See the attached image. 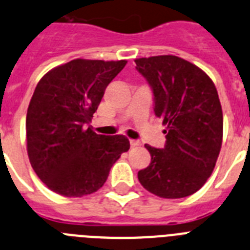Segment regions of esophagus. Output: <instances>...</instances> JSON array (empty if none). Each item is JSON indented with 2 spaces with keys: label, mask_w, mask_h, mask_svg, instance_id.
I'll return each instance as SVG.
<instances>
[{
  "label": "esophagus",
  "mask_w": 250,
  "mask_h": 250,
  "mask_svg": "<svg viewBox=\"0 0 250 250\" xmlns=\"http://www.w3.org/2000/svg\"><path fill=\"white\" fill-rule=\"evenodd\" d=\"M129 143H130V146H132V147H137V146H141V142L136 141V139H130Z\"/></svg>",
  "instance_id": "34e87169"
}]
</instances>
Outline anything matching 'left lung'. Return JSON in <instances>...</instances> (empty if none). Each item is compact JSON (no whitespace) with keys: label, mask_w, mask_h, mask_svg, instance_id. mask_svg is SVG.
<instances>
[{"label":"left lung","mask_w":250,"mask_h":250,"mask_svg":"<svg viewBox=\"0 0 250 250\" xmlns=\"http://www.w3.org/2000/svg\"><path fill=\"white\" fill-rule=\"evenodd\" d=\"M149 84L154 114L167 125L164 148L146 145L150 163L138 172L148 192L184 198L201 189L215 167L223 138V113L212 80L177 56L134 61Z\"/></svg>","instance_id":"left-lung-1"}]
</instances>
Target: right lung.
Masks as SVG:
<instances>
[{
	"label": "right lung",
	"instance_id": "obj_1",
	"mask_svg": "<svg viewBox=\"0 0 250 250\" xmlns=\"http://www.w3.org/2000/svg\"><path fill=\"white\" fill-rule=\"evenodd\" d=\"M125 63L78 58L38 82L27 109V152L38 178L57 194L94 193L129 149L125 136H102L89 125L105 88Z\"/></svg>",
	"mask_w": 250,
	"mask_h": 250
}]
</instances>
